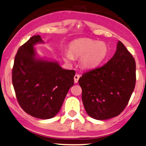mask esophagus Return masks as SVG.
<instances>
[{
	"mask_svg": "<svg viewBox=\"0 0 146 146\" xmlns=\"http://www.w3.org/2000/svg\"><path fill=\"white\" fill-rule=\"evenodd\" d=\"M80 78V75H79V74H76V75H75V77H74V81H75V83H77L78 81H79Z\"/></svg>",
	"mask_w": 146,
	"mask_h": 146,
	"instance_id": "34e87169",
	"label": "esophagus"
}]
</instances>
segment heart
Instances as JSON below:
<instances>
[{
    "label": "heart",
    "instance_id": "1",
    "mask_svg": "<svg viewBox=\"0 0 146 146\" xmlns=\"http://www.w3.org/2000/svg\"><path fill=\"white\" fill-rule=\"evenodd\" d=\"M108 55V46L104 42L92 39H79L70 44L69 51L64 52L65 59L73 60V56L81 57L80 65L84 69H92L98 67Z\"/></svg>",
    "mask_w": 146,
    "mask_h": 146
}]
</instances>
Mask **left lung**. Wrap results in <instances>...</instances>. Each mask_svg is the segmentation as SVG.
Wrapping results in <instances>:
<instances>
[{
    "label": "left lung",
    "instance_id": "8db88e82",
    "mask_svg": "<svg viewBox=\"0 0 146 146\" xmlns=\"http://www.w3.org/2000/svg\"><path fill=\"white\" fill-rule=\"evenodd\" d=\"M135 62L120 41L103 66L83 74L79 83L87 113L96 120L117 116L126 108L135 85Z\"/></svg>",
    "mask_w": 146,
    "mask_h": 146
}]
</instances>
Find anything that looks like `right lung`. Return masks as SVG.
Segmentation results:
<instances>
[{
	"label": "right lung",
	"instance_id": "add662e5",
	"mask_svg": "<svg viewBox=\"0 0 146 146\" xmlns=\"http://www.w3.org/2000/svg\"><path fill=\"white\" fill-rule=\"evenodd\" d=\"M44 43L39 35L30 38L18 49L12 68V84L17 100L26 113L49 119L61 109L75 71L61 68L57 61L37 57L34 45Z\"/></svg>",
	"mask_w": 146,
	"mask_h": 146
}]
</instances>
